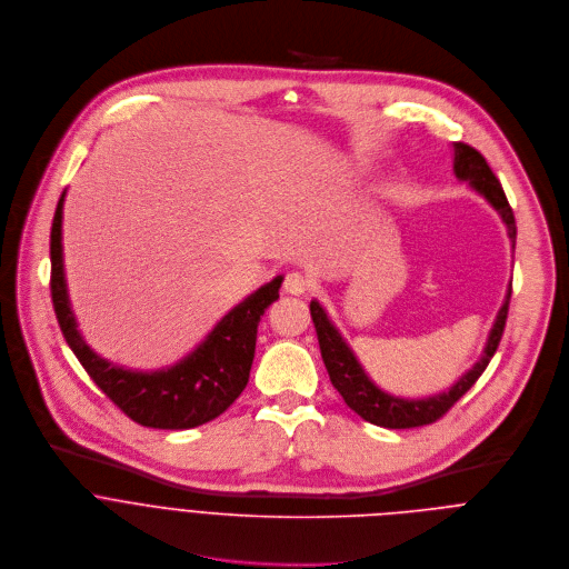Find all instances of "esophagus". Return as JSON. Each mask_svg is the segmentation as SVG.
I'll return each mask as SVG.
<instances>
[{
    "mask_svg": "<svg viewBox=\"0 0 569 569\" xmlns=\"http://www.w3.org/2000/svg\"><path fill=\"white\" fill-rule=\"evenodd\" d=\"M311 287V280L307 276H302L300 271H291L284 278V291L291 296H305Z\"/></svg>",
    "mask_w": 569,
    "mask_h": 569,
    "instance_id": "1",
    "label": "esophagus"
}]
</instances>
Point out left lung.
Listing matches in <instances>:
<instances>
[{
    "label": "left lung",
    "instance_id": "1",
    "mask_svg": "<svg viewBox=\"0 0 569 569\" xmlns=\"http://www.w3.org/2000/svg\"><path fill=\"white\" fill-rule=\"evenodd\" d=\"M452 150H456V161H452V170H456V177L462 179V181H469V186L476 192H480L500 212L502 221L507 223L509 238L516 247L513 210L507 201V194H505L498 177L489 168L487 159L476 148H471L467 143H452ZM509 298H511V287L507 291L505 305L500 307V311L496 316L493 329L489 333L487 348H485V355L480 357V361L448 392L426 397V399H401V397H392V395L379 390L370 381V377L366 375L361 363L357 361L355 352L348 348L343 336H340L338 329L331 325V320L327 318L320 302L311 300L309 311H311V320H313V327H316V333H318V346H320L325 368L329 372V381L340 392V397L346 399V403L359 417H363L366 421H370L375 426L417 428V426H426V423H432L439 417H443L450 410V406H456L458 399L462 395H467L473 388V383L482 377V372L487 370L489 361L493 359V355L500 346L507 313H509Z\"/></svg>",
    "mask_w": 569,
    "mask_h": 569
}]
</instances>
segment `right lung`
Returning a JSON list of instances; mask_svg holds the SVG:
<instances>
[{"instance_id": "obj_1", "label": "right lung", "mask_w": 569, "mask_h": 569, "mask_svg": "<svg viewBox=\"0 0 569 569\" xmlns=\"http://www.w3.org/2000/svg\"><path fill=\"white\" fill-rule=\"evenodd\" d=\"M62 203L51 226V300L71 352L93 383L132 421L148 428L186 430L219 417L247 388L256 357L258 322L280 293L282 276L226 313L206 340L168 370L134 372L100 359L84 343L69 307L62 264Z\"/></svg>"}]
</instances>
